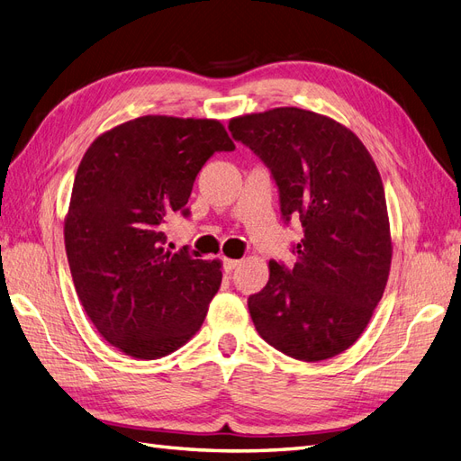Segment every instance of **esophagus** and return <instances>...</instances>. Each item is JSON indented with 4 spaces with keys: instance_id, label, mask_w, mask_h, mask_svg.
Instances as JSON below:
<instances>
[{
    "instance_id": "34e87169",
    "label": "esophagus",
    "mask_w": 461,
    "mask_h": 461,
    "mask_svg": "<svg viewBox=\"0 0 461 461\" xmlns=\"http://www.w3.org/2000/svg\"><path fill=\"white\" fill-rule=\"evenodd\" d=\"M222 263H225V269L232 271L240 265V259H230V258H222Z\"/></svg>"
}]
</instances>
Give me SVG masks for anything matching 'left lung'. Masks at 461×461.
Returning <instances> with one entry per match:
<instances>
[{"mask_svg": "<svg viewBox=\"0 0 461 461\" xmlns=\"http://www.w3.org/2000/svg\"><path fill=\"white\" fill-rule=\"evenodd\" d=\"M229 131L269 167L283 217L303 229L294 267L269 261L248 298L256 330L294 359L339 356L366 330L393 261L379 169L350 129L308 109L240 115Z\"/></svg>", "mask_w": 461, "mask_h": 461, "instance_id": "1", "label": "left lung"}]
</instances>
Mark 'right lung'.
Segmentation results:
<instances>
[{
    "instance_id": "1",
    "label": "right lung",
    "mask_w": 461,
    "mask_h": 461,
    "mask_svg": "<svg viewBox=\"0 0 461 461\" xmlns=\"http://www.w3.org/2000/svg\"><path fill=\"white\" fill-rule=\"evenodd\" d=\"M234 142L215 119L144 115L100 134L75 176L65 249L78 300L119 352L158 359L185 346L221 286V261L165 249V217L188 215L203 163Z\"/></svg>"
}]
</instances>
